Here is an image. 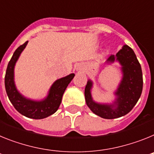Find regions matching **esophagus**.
<instances>
[{
	"label": "esophagus",
	"mask_w": 154,
	"mask_h": 154,
	"mask_svg": "<svg viewBox=\"0 0 154 154\" xmlns=\"http://www.w3.org/2000/svg\"><path fill=\"white\" fill-rule=\"evenodd\" d=\"M78 69L79 71H82V69H83V68H82V65H79V67H78Z\"/></svg>",
	"instance_id": "obj_1"
}]
</instances>
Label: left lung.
I'll use <instances>...</instances> for the list:
<instances>
[{
  "label": "left lung",
  "mask_w": 154,
  "mask_h": 154,
  "mask_svg": "<svg viewBox=\"0 0 154 154\" xmlns=\"http://www.w3.org/2000/svg\"><path fill=\"white\" fill-rule=\"evenodd\" d=\"M117 60L123 68V80L116 92L117 99L113 105H102L92 101L90 89L92 82H87L85 89V102L89 109L96 115L104 119H116L126 115L133 109L143 90V74L141 65L137 60L135 53L131 48L124 45L116 55H111L107 63Z\"/></svg>",
  "instance_id": "obj_1"
}]
</instances>
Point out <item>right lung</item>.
<instances>
[{
    "instance_id": "add662e5",
    "label": "right lung",
    "mask_w": 154,
    "mask_h": 154,
    "mask_svg": "<svg viewBox=\"0 0 154 154\" xmlns=\"http://www.w3.org/2000/svg\"><path fill=\"white\" fill-rule=\"evenodd\" d=\"M27 44L28 42H24V44L17 48L8 63L5 78V89L11 103L17 112L31 119H44L55 113L58 110L64 92L70 82L74 78L75 75L72 73L55 81L50 89L48 97L43 101L35 102L23 97L17 92L14 85V68L19 55L26 47Z\"/></svg>"
}]
</instances>
